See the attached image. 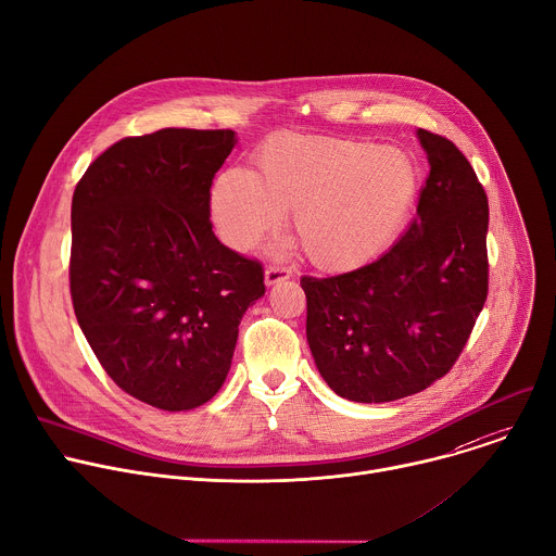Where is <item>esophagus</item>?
Returning <instances> with one entry per match:
<instances>
[{"label": "esophagus", "instance_id": "34e87169", "mask_svg": "<svg viewBox=\"0 0 556 556\" xmlns=\"http://www.w3.org/2000/svg\"><path fill=\"white\" fill-rule=\"evenodd\" d=\"M292 277V270L286 268V266H268L266 273H264V279H266V286H275L279 281H286Z\"/></svg>", "mask_w": 556, "mask_h": 556}]
</instances>
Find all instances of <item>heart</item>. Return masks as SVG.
Returning a JSON list of instances; mask_svg holds the SVG:
<instances>
[{"instance_id":"1","label":"heart","mask_w":556,"mask_h":556,"mask_svg":"<svg viewBox=\"0 0 556 556\" xmlns=\"http://www.w3.org/2000/svg\"><path fill=\"white\" fill-rule=\"evenodd\" d=\"M257 170H224L211 213L224 241L257 245L290 211V228L313 266L350 273L399 239L417 206L421 168L406 150L372 141L279 132L255 153Z\"/></svg>"}]
</instances>
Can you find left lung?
<instances>
[{
	"label": "left lung",
	"instance_id": "left-lung-1",
	"mask_svg": "<svg viewBox=\"0 0 556 556\" xmlns=\"http://www.w3.org/2000/svg\"><path fill=\"white\" fill-rule=\"evenodd\" d=\"M430 175L417 217L352 273L301 277L317 370L343 399L417 394L459 359L488 296V197L450 139L419 128Z\"/></svg>",
	"mask_w": 556,
	"mask_h": 556
}]
</instances>
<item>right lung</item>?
Instances as JSON below:
<instances>
[{"label":"right lung","instance_id":"add662e5","mask_svg":"<svg viewBox=\"0 0 556 556\" xmlns=\"http://www.w3.org/2000/svg\"><path fill=\"white\" fill-rule=\"evenodd\" d=\"M232 130L164 128L124 137L73 194L71 296L106 375L160 410H192L226 381L264 268L226 248L211 186Z\"/></svg>","mask_w":556,"mask_h":556}]
</instances>
